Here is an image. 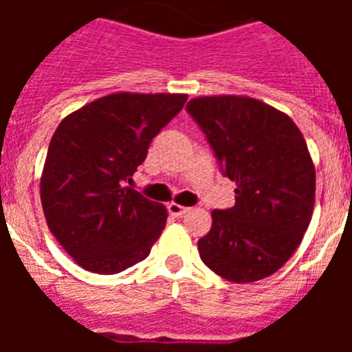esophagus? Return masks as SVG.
Wrapping results in <instances>:
<instances>
[{
    "label": "esophagus",
    "mask_w": 352,
    "mask_h": 352,
    "mask_svg": "<svg viewBox=\"0 0 352 352\" xmlns=\"http://www.w3.org/2000/svg\"><path fill=\"white\" fill-rule=\"evenodd\" d=\"M168 212H170L173 217H182V215H186L190 212V208L186 206H182V204H177V203H170L168 204Z\"/></svg>",
    "instance_id": "1"
}]
</instances>
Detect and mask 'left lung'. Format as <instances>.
<instances>
[{
  "label": "left lung",
  "instance_id": "obj_1",
  "mask_svg": "<svg viewBox=\"0 0 352 352\" xmlns=\"http://www.w3.org/2000/svg\"><path fill=\"white\" fill-rule=\"evenodd\" d=\"M186 109L237 186L234 206L212 212L199 256L234 283L272 276L300 246L314 210L316 170L305 138L289 115L250 96H199Z\"/></svg>",
  "mask_w": 352,
  "mask_h": 352
}]
</instances>
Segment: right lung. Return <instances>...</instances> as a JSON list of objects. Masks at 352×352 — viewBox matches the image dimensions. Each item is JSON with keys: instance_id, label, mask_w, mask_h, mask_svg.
Masks as SVG:
<instances>
[{"instance_id": "1", "label": "right lung", "mask_w": 352, "mask_h": 352, "mask_svg": "<svg viewBox=\"0 0 352 352\" xmlns=\"http://www.w3.org/2000/svg\"><path fill=\"white\" fill-rule=\"evenodd\" d=\"M188 95L113 93L63 118L41 171L49 230L80 267L118 274L149 256L168 210L126 186Z\"/></svg>"}]
</instances>
